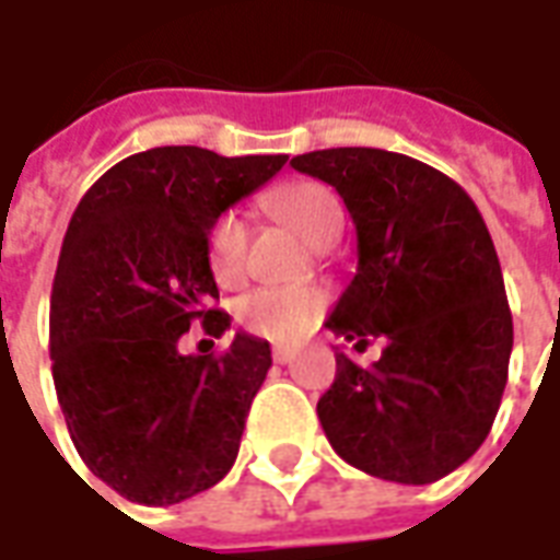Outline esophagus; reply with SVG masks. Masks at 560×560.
Returning a JSON list of instances; mask_svg holds the SVG:
<instances>
[{
	"label": "esophagus",
	"instance_id": "esophagus-1",
	"mask_svg": "<svg viewBox=\"0 0 560 560\" xmlns=\"http://www.w3.org/2000/svg\"><path fill=\"white\" fill-rule=\"evenodd\" d=\"M293 357H296V353H293L291 348H272V360H276L279 365H288Z\"/></svg>",
	"mask_w": 560,
	"mask_h": 560
}]
</instances>
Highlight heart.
<instances>
[{
  "mask_svg": "<svg viewBox=\"0 0 560 560\" xmlns=\"http://www.w3.org/2000/svg\"><path fill=\"white\" fill-rule=\"evenodd\" d=\"M264 207L303 236L305 243H336L345 231V207L339 195L315 179L279 185L264 197ZM248 228L236 209H224L209 224L207 260L219 284L231 288L243 279ZM324 312V293L312 288H260L236 303V320L248 332L269 341H296Z\"/></svg>",
  "mask_w": 560,
  "mask_h": 560,
  "instance_id": "heart-1",
  "label": "heart"
}]
</instances>
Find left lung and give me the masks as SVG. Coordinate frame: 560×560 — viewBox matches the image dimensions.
Wrapping results in <instances>:
<instances>
[{
  "label": "left lung",
  "mask_w": 560,
  "mask_h": 560,
  "mask_svg": "<svg viewBox=\"0 0 560 560\" xmlns=\"http://www.w3.org/2000/svg\"><path fill=\"white\" fill-rule=\"evenodd\" d=\"M291 167L332 185L357 228V276L327 327L353 348L387 341L372 369L336 353L317 401L329 444L381 480H441L486 441L513 351L480 209L450 176L387 149H317Z\"/></svg>",
  "instance_id": "left-lung-1"
}]
</instances>
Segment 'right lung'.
Masks as SVG:
<instances>
[{
    "mask_svg": "<svg viewBox=\"0 0 560 560\" xmlns=\"http://www.w3.org/2000/svg\"><path fill=\"white\" fill-rule=\"evenodd\" d=\"M288 155L224 159L200 147L128 155L83 195L50 293L59 408L86 468L128 501L179 504L233 468L272 357L236 332L224 353H179L195 320L219 339L209 224Z\"/></svg>",
    "mask_w": 560,
    "mask_h": 560,
    "instance_id": "1",
    "label": "right lung"
}]
</instances>
